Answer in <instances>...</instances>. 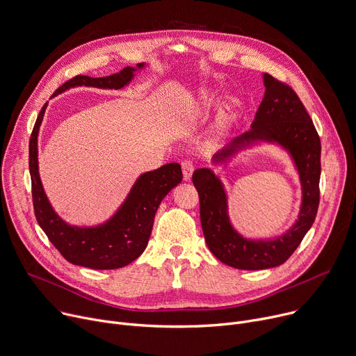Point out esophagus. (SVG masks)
Instances as JSON below:
<instances>
[{"instance_id":"1","label":"esophagus","mask_w":356,"mask_h":356,"mask_svg":"<svg viewBox=\"0 0 356 356\" xmlns=\"http://www.w3.org/2000/svg\"><path fill=\"white\" fill-rule=\"evenodd\" d=\"M181 169H183L184 180H190L193 172H195V165H193V161L190 159H184L181 161Z\"/></svg>"}]
</instances>
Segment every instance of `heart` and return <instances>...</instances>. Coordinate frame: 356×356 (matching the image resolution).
I'll return each instance as SVG.
<instances>
[{"instance_id":"obj_1","label":"heart","mask_w":356,"mask_h":356,"mask_svg":"<svg viewBox=\"0 0 356 356\" xmlns=\"http://www.w3.org/2000/svg\"><path fill=\"white\" fill-rule=\"evenodd\" d=\"M211 105H213V101H211L210 98H207V99L203 102V108H206V109L210 108ZM230 120H232V116H230L229 113H222L221 118H220V126H225Z\"/></svg>"}]
</instances>
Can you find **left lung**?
<instances>
[{
	"label": "left lung",
	"mask_w": 356,
	"mask_h": 356,
	"mask_svg": "<svg viewBox=\"0 0 356 356\" xmlns=\"http://www.w3.org/2000/svg\"><path fill=\"white\" fill-rule=\"evenodd\" d=\"M264 98L251 131L220 150L213 161H224L258 140L282 146L294 160L302 187L301 210L293 227L274 240L244 238L230 222L227 195L220 179L210 169L193 173L206 243L221 263L238 270H266L284 264L311 229L319 206L321 140L316 129L293 88L268 74H264Z\"/></svg>",
	"instance_id": "8db88e82"
}]
</instances>
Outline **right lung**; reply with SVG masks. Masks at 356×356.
Here are the masks:
<instances>
[{
  "label": "right lung",
  "instance_id": "right-lung-1",
  "mask_svg": "<svg viewBox=\"0 0 356 356\" xmlns=\"http://www.w3.org/2000/svg\"><path fill=\"white\" fill-rule=\"evenodd\" d=\"M143 67L145 63H138V70ZM135 71L136 68L126 67L104 78L78 75L63 83L55 95L75 86L120 89L132 81ZM45 109L47 104L37 118L29 139L32 203L40 227L71 264L93 270H115L131 264L147 245L160 202L183 179L180 165L169 163L140 175L123 204L106 222L95 227L71 225L54 211L40 179L38 132Z\"/></svg>",
  "mask_w": 356,
  "mask_h": 356
}]
</instances>
